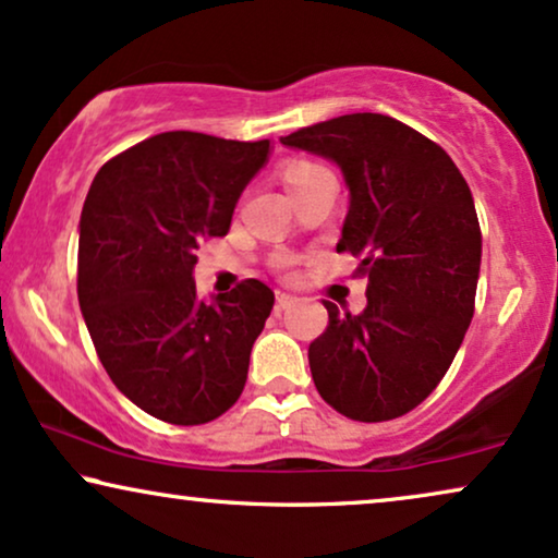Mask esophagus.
Segmentation results:
<instances>
[{"instance_id": "esophagus-1", "label": "esophagus", "mask_w": 558, "mask_h": 558, "mask_svg": "<svg viewBox=\"0 0 558 558\" xmlns=\"http://www.w3.org/2000/svg\"><path fill=\"white\" fill-rule=\"evenodd\" d=\"M296 305V296L287 292H277V310H289Z\"/></svg>"}]
</instances>
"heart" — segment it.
I'll return each instance as SVG.
<instances>
[{"instance_id": "heart-1", "label": "heart", "mask_w": 558, "mask_h": 558, "mask_svg": "<svg viewBox=\"0 0 558 558\" xmlns=\"http://www.w3.org/2000/svg\"><path fill=\"white\" fill-rule=\"evenodd\" d=\"M317 169H323V166L310 163V161H292V163L284 166V171H281V182H284L287 190H292L294 184H300L302 179L310 177V173L317 171Z\"/></svg>"}]
</instances>
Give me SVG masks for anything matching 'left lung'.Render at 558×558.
I'll return each mask as SVG.
<instances>
[{"mask_svg": "<svg viewBox=\"0 0 558 558\" xmlns=\"http://www.w3.org/2000/svg\"><path fill=\"white\" fill-rule=\"evenodd\" d=\"M281 143L341 169L338 251L368 277L361 315L325 302L328 328L307 351L317 392L351 421H392L438 387L472 323L482 264L472 192L444 148L387 114H343Z\"/></svg>", "mask_w": 558, "mask_h": 558, "instance_id": "1", "label": "left lung"}]
</instances>
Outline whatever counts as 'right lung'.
Listing matches in <instances>:
<instances>
[{"instance_id": "add662e5", "label": "right lung", "mask_w": 558, "mask_h": 558, "mask_svg": "<svg viewBox=\"0 0 558 558\" xmlns=\"http://www.w3.org/2000/svg\"><path fill=\"white\" fill-rule=\"evenodd\" d=\"M271 156L190 130L148 137L97 171L78 220V307L114 387L173 425L220 417L248 379L274 292L248 279L199 300L197 243L226 235Z\"/></svg>"}]
</instances>
